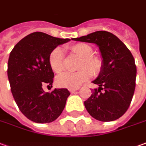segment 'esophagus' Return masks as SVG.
Returning <instances> with one entry per match:
<instances>
[{"label":"esophagus","mask_w":146,"mask_h":146,"mask_svg":"<svg viewBox=\"0 0 146 146\" xmlns=\"http://www.w3.org/2000/svg\"><path fill=\"white\" fill-rule=\"evenodd\" d=\"M76 90H78V88H70V89H69L71 93H74Z\"/></svg>","instance_id":"esophagus-1"}]
</instances>
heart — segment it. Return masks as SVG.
I'll use <instances>...</instances> for the list:
<instances>
[{
    "mask_svg": "<svg viewBox=\"0 0 146 146\" xmlns=\"http://www.w3.org/2000/svg\"><path fill=\"white\" fill-rule=\"evenodd\" d=\"M74 53L81 57V61L78 66V70L75 73L66 72L59 75L56 79V83L61 88H77L90 78L92 75H96L101 70V61L92 56V49L90 46L84 43H78L71 46ZM49 62L52 70L59 73L64 70V51L60 47L54 49L49 57Z\"/></svg>",
    "mask_w": 146,
    "mask_h": 146,
    "instance_id": "b5f03b06",
    "label": "heart"
}]
</instances>
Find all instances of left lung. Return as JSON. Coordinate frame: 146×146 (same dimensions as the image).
<instances>
[{
	"label": "left lung",
	"instance_id": "1",
	"mask_svg": "<svg viewBox=\"0 0 146 146\" xmlns=\"http://www.w3.org/2000/svg\"><path fill=\"white\" fill-rule=\"evenodd\" d=\"M72 39L95 43L103 59L100 74L92 81L99 88L84 101L85 108L99 121L119 119L129 108L135 89L137 69L132 54L119 38L105 31Z\"/></svg>",
	"mask_w": 146,
	"mask_h": 146
}]
</instances>
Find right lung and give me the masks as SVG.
<instances>
[{
    "mask_svg": "<svg viewBox=\"0 0 146 146\" xmlns=\"http://www.w3.org/2000/svg\"><path fill=\"white\" fill-rule=\"evenodd\" d=\"M69 41L37 31L22 38L10 53L8 77L13 98L20 111L35 123H51L65 108L70 95L67 88L45 92L42 86H50L54 81L50 53Z\"/></svg>",
    "mask_w": 146,
    "mask_h": 146,
    "instance_id": "1",
    "label": "right lung"
}]
</instances>
